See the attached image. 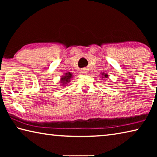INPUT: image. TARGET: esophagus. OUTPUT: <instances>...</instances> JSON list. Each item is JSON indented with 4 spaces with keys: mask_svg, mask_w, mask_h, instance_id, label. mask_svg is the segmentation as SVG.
<instances>
[{
    "mask_svg": "<svg viewBox=\"0 0 157 157\" xmlns=\"http://www.w3.org/2000/svg\"><path fill=\"white\" fill-rule=\"evenodd\" d=\"M82 73H87V71H83V72Z\"/></svg>",
    "mask_w": 157,
    "mask_h": 157,
    "instance_id": "1",
    "label": "esophagus"
}]
</instances>
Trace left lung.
Returning a JSON list of instances; mask_svg holds the SVG:
<instances>
[{"label":"left lung","instance_id":"8db88e82","mask_svg":"<svg viewBox=\"0 0 157 157\" xmlns=\"http://www.w3.org/2000/svg\"><path fill=\"white\" fill-rule=\"evenodd\" d=\"M104 75V77H105V78H107V77H108V75H107V74H105V75Z\"/></svg>","mask_w":157,"mask_h":157}]
</instances>
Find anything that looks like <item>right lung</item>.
I'll list each match as a JSON object with an SVG mask.
<instances>
[{
    "instance_id": "add662e5",
    "label": "right lung",
    "mask_w": 157,
    "mask_h": 157,
    "mask_svg": "<svg viewBox=\"0 0 157 157\" xmlns=\"http://www.w3.org/2000/svg\"><path fill=\"white\" fill-rule=\"evenodd\" d=\"M71 78H72V74L71 73H66L64 75L62 76V79H61V82L62 84V85H64L68 83Z\"/></svg>"
}]
</instances>
